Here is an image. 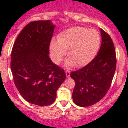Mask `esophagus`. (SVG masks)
Segmentation results:
<instances>
[{"mask_svg": "<svg viewBox=\"0 0 128 128\" xmlns=\"http://www.w3.org/2000/svg\"><path fill=\"white\" fill-rule=\"evenodd\" d=\"M65 74H66V78H69L70 77V72L68 70L65 71Z\"/></svg>", "mask_w": 128, "mask_h": 128, "instance_id": "obj_1", "label": "esophagus"}]
</instances>
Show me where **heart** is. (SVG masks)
Wrapping results in <instances>:
<instances>
[{
	"label": "heart",
	"mask_w": 128,
	"mask_h": 128,
	"mask_svg": "<svg viewBox=\"0 0 128 128\" xmlns=\"http://www.w3.org/2000/svg\"><path fill=\"white\" fill-rule=\"evenodd\" d=\"M50 44V54L53 62L58 64L65 55L70 58L65 65L72 67L74 64L81 67L86 65L95 58L99 50L100 38L99 32L93 29L73 27L63 30Z\"/></svg>",
	"instance_id": "obj_1"
}]
</instances>
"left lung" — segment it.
<instances>
[{"label":"left lung","mask_w":128,"mask_h":128,"mask_svg":"<svg viewBox=\"0 0 128 128\" xmlns=\"http://www.w3.org/2000/svg\"><path fill=\"white\" fill-rule=\"evenodd\" d=\"M102 43L97 56L78 70L72 72L75 81L72 99L81 107L94 104L104 97L110 89L116 68V53L112 40L100 29Z\"/></svg>","instance_id":"obj_1"}]
</instances>
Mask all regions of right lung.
I'll return each mask as SVG.
<instances>
[{
    "label": "right lung",
    "instance_id": "add662e5",
    "mask_svg": "<svg viewBox=\"0 0 128 128\" xmlns=\"http://www.w3.org/2000/svg\"><path fill=\"white\" fill-rule=\"evenodd\" d=\"M54 28L50 20L30 22L12 48L11 70L14 84L24 99L32 104L53 103L56 91L66 78L64 70L48 56Z\"/></svg>",
    "mask_w": 128,
    "mask_h": 128
}]
</instances>
